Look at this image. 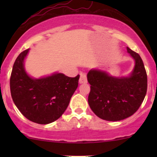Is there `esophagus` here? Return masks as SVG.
<instances>
[{
	"instance_id": "esophagus-1",
	"label": "esophagus",
	"mask_w": 157,
	"mask_h": 157,
	"mask_svg": "<svg viewBox=\"0 0 157 157\" xmlns=\"http://www.w3.org/2000/svg\"><path fill=\"white\" fill-rule=\"evenodd\" d=\"M79 82H80V84L86 83V82H87V75H86V73H80V80H79Z\"/></svg>"
}]
</instances>
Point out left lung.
I'll return each instance as SVG.
<instances>
[{
    "mask_svg": "<svg viewBox=\"0 0 157 157\" xmlns=\"http://www.w3.org/2000/svg\"><path fill=\"white\" fill-rule=\"evenodd\" d=\"M135 60L132 73L127 77L110 76L105 71L91 69L87 75L91 85L89 104L98 117L108 121H120L139 109L147 92V78L141 57L127 47Z\"/></svg>",
    "mask_w": 157,
    "mask_h": 157,
    "instance_id": "1",
    "label": "left lung"
}]
</instances>
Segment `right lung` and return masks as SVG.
<instances>
[{
    "label": "right lung",
    "mask_w": 157,
    "mask_h": 157,
    "mask_svg": "<svg viewBox=\"0 0 157 157\" xmlns=\"http://www.w3.org/2000/svg\"><path fill=\"white\" fill-rule=\"evenodd\" d=\"M29 52L18 55L10 77V91L14 103L25 117L38 124L51 123L62 116L78 86L80 75L69 77L56 73L33 79L25 71L23 61Z\"/></svg>",
    "instance_id": "right-lung-1"
}]
</instances>
